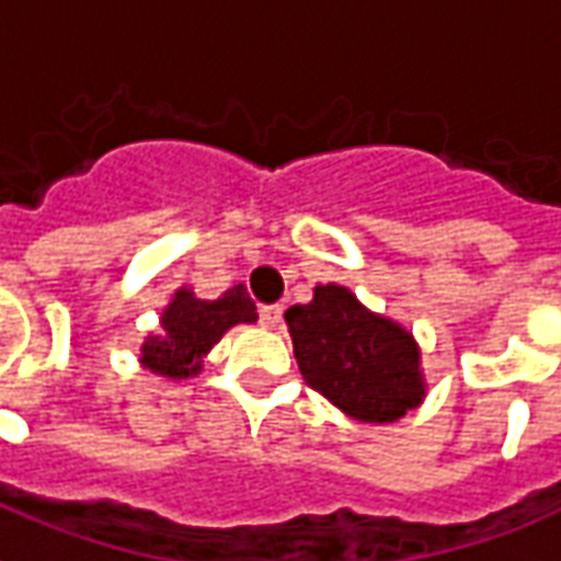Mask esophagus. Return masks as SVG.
<instances>
[{
  "label": "esophagus",
  "mask_w": 561,
  "mask_h": 561,
  "mask_svg": "<svg viewBox=\"0 0 561 561\" xmlns=\"http://www.w3.org/2000/svg\"><path fill=\"white\" fill-rule=\"evenodd\" d=\"M261 323L264 327H279L282 321V306H261Z\"/></svg>",
  "instance_id": "esophagus-1"
}]
</instances>
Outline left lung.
Segmentation results:
<instances>
[{
    "label": "left lung",
    "mask_w": 561,
    "mask_h": 561,
    "mask_svg": "<svg viewBox=\"0 0 561 561\" xmlns=\"http://www.w3.org/2000/svg\"><path fill=\"white\" fill-rule=\"evenodd\" d=\"M306 383L359 422H396L425 396L413 335L368 312L342 285L285 312Z\"/></svg>",
    "instance_id": "left-lung-1"
}]
</instances>
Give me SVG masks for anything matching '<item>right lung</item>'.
<instances>
[{"instance_id": "right-lung-1", "label": "right lung", "mask_w": 561, "mask_h": 561, "mask_svg": "<svg viewBox=\"0 0 561 561\" xmlns=\"http://www.w3.org/2000/svg\"><path fill=\"white\" fill-rule=\"evenodd\" d=\"M255 318V302L249 300L243 285L228 288L219 300H198L190 288H181L160 318L163 333L145 339L142 365L172 380L198 375L202 356L226 335V330L234 323H252Z\"/></svg>"}]
</instances>
